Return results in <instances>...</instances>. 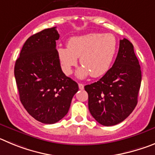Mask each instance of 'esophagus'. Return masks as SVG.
<instances>
[{"instance_id":"esophagus-1","label":"esophagus","mask_w":155,"mask_h":155,"mask_svg":"<svg viewBox=\"0 0 155 155\" xmlns=\"http://www.w3.org/2000/svg\"><path fill=\"white\" fill-rule=\"evenodd\" d=\"M79 88L80 90H83L84 89V85L82 84V83H79Z\"/></svg>"}]
</instances>
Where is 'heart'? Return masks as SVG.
Wrapping results in <instances>:
<instances>
[{
    "label": "heart",
    "instance_id": "b5f03b06",
    "mask_svg": "<svg viewBox=\"0 0 155 155\" xmlns=\"http://www.w3.org/2000/svg\"><path fill=\"white\" fill-rule=\"evenodd\" d=\"M117 51V41L110 33H89L71 38L67 47L57 48V55L62 69L70 75L79 58L83 65L77 71L80 79L88 76L97 78L104 76L110 69Z\"/></svg>",
    "mask_w": 155,
    "mask_h": 155
}]
</instances>
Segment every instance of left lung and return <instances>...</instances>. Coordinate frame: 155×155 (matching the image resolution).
<instances>
[{"label": "left lung", "mask_w": 155, "mask_h": 155, "mask_svg": "<svg viewBox=\"0 0 155 155\" xmlns=\"http://www.w3.org/2000/svg\"><path fill=\"white\" fill-rule=\"evenodd\" d=\"M141 70L132 43L120 40L112 67L99 81L86 85L89 110L99 124L114 126L124 120L137 104Z\"/></svg>", "instance_id": "obj_1"}]
</instances>
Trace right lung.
Instances as JSON below:
<instances>
[{
	"label": "right lung",
	"instance_id": "add662e5",
	"mask_svg": "<svg viewBox=\"0 0 155 155\" xmlns=\"http://www.w3.org/2000/svg\"><path fill=\"white\" fill-rule=\"evenodd\" d=\"M56 27L44 29L25 42L15 65L20 100L32 117L51 124L67 114L79 86L62 71L56 50Z\"/></svg>",
	"mask_w": 155,
	"mask_h": 155
}]
</instances>
